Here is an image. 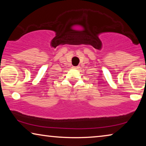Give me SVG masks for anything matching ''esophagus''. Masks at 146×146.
<instances>
[{"label": "esophagus", "mask_w": 146, "mask_h": 146, "mask_svg": "<svg viewBox=\"0 0 146 146\" xmlns=\"http://www.w3.org/2000/svg\"><path fill=\"white\" fill-rule=\"evenodd\" d=\"M73 69H78V66H77V67H73Z\"/></svg>", "instance_id": "34e87169"}]
</instances>
